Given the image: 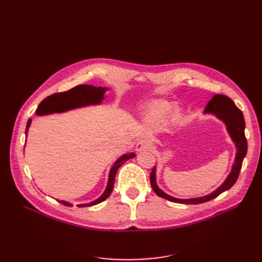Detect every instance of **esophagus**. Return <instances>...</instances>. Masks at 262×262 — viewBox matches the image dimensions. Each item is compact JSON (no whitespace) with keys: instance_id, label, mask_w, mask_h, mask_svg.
Segmentation results:
<instances>
[{"instance_id":"34e87169","label":"esophagus","mask_w":262,"mask_h":262,"mask_svg":"<svg viewBox=\"0 0 262 262\" xmlns=\"http://www.w3.org/2000/svg\"><path fill=\"white\" fill-rule=\"evenodd\" d=\"M150 148L149 143L146 140H140L136 144V150L137 152H143V150H148Z\"/></svg>"}]
</instances>
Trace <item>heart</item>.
Here are the masks:
<instances>
[{
  "label": "heart",
  "instance_id": "1",
  "mask_svg": "<svg viewBox=\"0 0 262 262\" xmlns=\"http://www.w3.org/2000/svg\"><path fill=\"white\" fill-rule=\"evenodd\" d=\"M169 105L163 104V103H156L152 106H149L145 113V119L153 125L159 126L163 124L164 120L167 118V115L169 113ZM171 120L174 121L178 118V113L176 110L171 114Z\"/></svg>",
  "mask_w": 262,
  "mask_h": 262
}]
</instances>
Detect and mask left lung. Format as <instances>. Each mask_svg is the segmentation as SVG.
<instances>
[{
    "label": "left lung",
    "instance_id": "8db88e82",
    "mask_svg": "<svg viewBox=\"0 0 262 262\" xmlns=\"http://www.w3.org/2000/svg\"><path fill=\"white\" fill-rule=\"evenodd\" d=\"M204 114H211V115L215 116L217 119L223 121L226 125L227 132L230 136L231 140L236 145L237 154H236L235 162H233V164H232L231 172L227 176L225 182L216 190L211 192L210 194L202 196V198L182 200V199H176L167 193H164L161 189L158 188L157 183H156V167H154L152 173H150L149 178H150V185H152L154 192L158 196H160L162 199H166L171 202H174V203L189 204V205L202 204V203L208 202V201L216 198L217 195L221 194L222 192L230 189L237 182L241 167H242L243 159L247 152V142H246L245 134H244L245 122H244L243 114L241 110L235 105V103H233L229 98H227V96H225L223 94L213 95V98L209 101L207 106L205 107Z\"/></svg>",
    "mask_w": 262,
    "mask_h": 262
}]
</instances>
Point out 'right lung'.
<instances>
[{
	"mask_svg": "<svg viewBox=\"0 0 262 262\" xmlns=\"http://www.w3.org/2000/svg\"><path fill=\"white\" fill-rule=\"evenodd\" d=\"M108 89L106 87H94L90 85H78L70 90L60 92V93H54L48 98H46L42 102H41L36 110V115L37 116H45V115H50V114H58V113H64L68 112V110L79 108V107H85L89 105H99L102 103L104 100V94ZM32 123V120L30 119L27 121V125L25 129V135L27 136V133H29V128ZM136 155L135 153L130 154H125L121 156L116 162L114 166L110 169L109 172V177H108V183L106 190L104 191V193L98 199L89 204H80L77 205L78 207H89V206H93L99 204L103 201H105L110 194H112L114 185H115V177L117 174L118 169L122 166V164L125 162L126 160L134 158ZM59 203L63 204L64 206H72V204L68 203L66 201H59Z\"/></svg>",
	"mask_w": 262,
	"mask_h": 262,
	"instance_id": "obj_1",
	"label": "right lung"
}]
</instances>
